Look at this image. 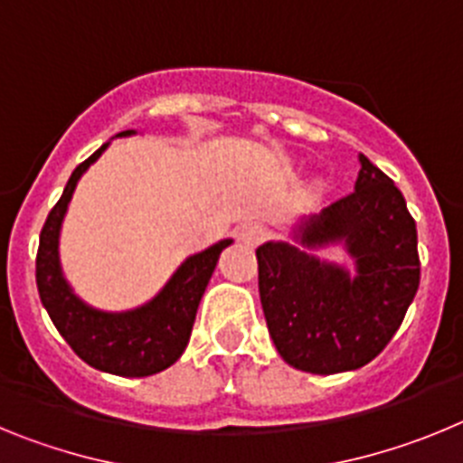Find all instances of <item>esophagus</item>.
Listing matches in <instances>:
<instances>
[{"instance_id":"1","label":"esophagus","mask_w":463,"mask_h":463,"mask_svg":"<svg viewBox=\"0 0 463 463\" xmlns=\"http://www.w3.org/2000/svg\"><path fill=\"white\" fill-rule=\"evenodd\" d=\"M264 236H267V229L257 222L243 224V227L239 229V241L245 245H260L261 241H264Z\"/></svg>"}]
</instances>
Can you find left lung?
I'll list each match as a JSON object with an SVG mask.
<instances>
[{
    "label": "left lung",
    "mask_w": 463,
    "mask_h": 463,
    "mask_svg": "<svg viewBox=\"0 0 463 463\" xmlns=\"http://www.w3.org/2000/svg\"><path fill=\"white\" fill-rule=\"evenodd\" d=\"M350 194L310 218V245L345 241L357 276L288 243L257 248L269 334L289 366L317 375L362 369L394 338L420 288L417 227L406 199L369 157Z\"/></svg>",
    "instance_id": "8db88e82"
}]
</instances>
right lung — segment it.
<instances>
[{"instance_id": "obj_1", "label": "right lung", "mask_w": 463, "mask_h": 463, "mask_svg": "<svg viewBox=\"0 0 463 463\" xmlns=\"http://www.w3.org/2000/svg\"><path fill=\"white\" fill-rule=\"evenodd\" d=\"M106 146L109 143L73 169L60 202L48 213L36 250V288L52 325L85 364L106 373L143 378L169 369L183 354L213 269L222 248L232 241H220L208 250L190 257L155 301L132 313H99L79 301L60 271L57 236L73 187Z\"/></svg>"}]
</instances>
